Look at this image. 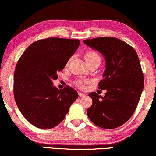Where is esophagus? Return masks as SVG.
<instances>
[{
    "instance_id": "esophagus-1",
    "label": "esophagus",
    "mask_w": 156,
    "mask_h": 156,
    "mask_svg": "<svg viewBox=\"0 0 156 156\" xmlns=\"http://www.w3.org/2000/svg\"><path fill=\"white\" fill-rule=\"evenodd\" d=\"M78 95H79V97H85L86 94H83V93H82V92H78Z\"/></svg>"
}]
</instances>
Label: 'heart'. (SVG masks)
Wrapping results in <instances>:
<instances>
[{
	"mask_svg": "<svg viewBox=\"0 0 156 156\" xmlns=\"http://www.w3.org/2000/svg\"><path fill=\"white\" fill-rule=\"evenodd\" d=\"M84 58H85L86 62H90V61L92 60H95V59H98L101 61V57H100L99 54L95 51H88L85 53L84 55ZM85 83L86 82L84 80H77L76 82V84L78 87H81V88H83L85 87Z\"/></svg>",
	"mask_w": 156,
	"mask_h": 156,
	"instance_id": "b5f03b06",
	"label": "heart"
}]
</instances>
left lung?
<instances>
[{
    "instance_id": "8db88e82",
    "label": "left lung",
    "mask_w": 156,
    "mask_h": 156,
    "mask_svg": "<svg viewBox=\"0 0 156 156\" xmlns=\"http://www.w3.org/2000/svg\"><path fill=\"white\" fill-rule=\"evenodd\" d=\"M105 60L103 79L98 89H106L102 97L89 93L92 105L87 111L90 120L104 129H114L126 122L135 112L144 88V76L133 48L114 37L83 40Z\"/></svg>"
}]
</instances>
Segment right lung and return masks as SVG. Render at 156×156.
<instances>
[{
	"instance_id": "right-lung-1",
	"label": "right lung",
	"mask_w": 156,
	"mask_h": 156,
	"mask_svg": "<svg viewBox=\"0 0 156 156\" xmlns=\"http://www.w3.org/2000/svg\"><path fill=\"white\" fill-rule=\"evenodd\" d=\"M79 44L78 39H40L20 58L14 76V96L23 117L37 128L51 129L60 124L78 98L72 87L58 89L53 80Z\"/></svg>"
}]
</instances>
